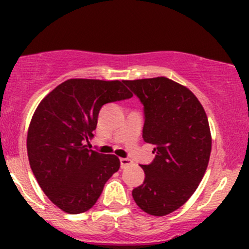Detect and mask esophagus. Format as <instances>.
<instances>
[{"mask_svg": "<svg viewBox=\"0 0 249 249\" xmlns=\"http://www.w3.org/2000/svg\"><path fill=\"white\" fill-rule=\"evenodd\" d=\"M132 164V160L127 159V158H120V166H122V169H125L126 166H129V165Z\"/></svg>", "mask_w": 249, "mask_h": 249, "instance_id": "obj_1", "label": "esophagus"}]
</instances>
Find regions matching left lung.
Returning <instances> with one entry per match:
<instances>
[{
  "label": "left lung",
  "mask_w": 249,
  "mask_h": 249,
  "mask_svg": "<svg viewBox=\"0 0 249 249\" xmlns=\"http://www.w3.org/2000/svg\"><path fill=\"white\" fill-rule=\"evenodd\" d=\"M144 106L143 140L154 160L132 190L142 211L162 217L184 205L199 187L212 149L207 115L197 97L166 77L124 80Z\"/></svg>",
  "instance_id": "obj_1"
}]
</instances>
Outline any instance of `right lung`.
Instances as JSON below:
<instances>
[{
  "mask_svg": "<svg viewBox=\"0 0 249 249\" xmlns=\"http://www.w3.org/2000/svg\"><path fill=\"white\" fill-rule=\"evenodd\" d=\"M131 96L124 80L74 78L57 85L37 106L27 131L30 166L48 199L64 212L90 210L119 170V158L88 145L101 107Z\"/></svg>",
  "mask_w": 249,
  "mask_h": 249,
  "instance_id": "obj_1",
  "label": "right lung"
}]
</instances>
